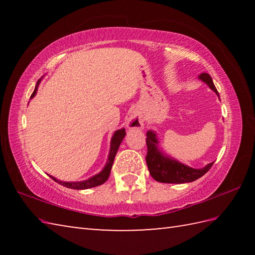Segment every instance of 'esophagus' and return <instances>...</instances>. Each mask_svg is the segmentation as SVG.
<instances>
[{
    "instance_id": "1",
    "label": "esophagus",
    "mask_w": 255,
    "mask_h": 255,
    "mask_svg": "<svg viewBox=\"0 0 255 255\" xmlns=\"http://www.w3.org/2000/svg\"><path fill=\"white\" fill-rule=\"evenodd\" d=\"M144 126V119L139 112H132L127 119V128L129 130H140Z\"/></svg>"
}]
</instances>
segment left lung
I'll return each mask as SVG.
<instances>
[{
	"label": "left lung",
	"mask_w": 255,
	"mask_h": 255,
	"mask_svg": "<svg viewBox=\"0 0 255 255\" xmlns=\"http://www.w3.org/2000/svg\"><path fill=\"white\" fill-rule=\"evenodd\" d=\"M198 79L207 84L219 97V93L217 92V89L215 88L213 79H211L208 73L199 74ZM145 141H147L148 147V153L147 156H145V161H147L148 170L151 176L156 182L183 184L196 181L197 178L206 174L214 164V162H211V163L205 165L202 169H194V167L183 164L182 162L175 160L174 158H171L170 155L163 152L159 147L158 136H156L155 131L153 130H149L147 132Z\"/></svg>",
	"instance_id": "left-lung-1"
}]
</instances>
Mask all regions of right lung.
I'll list each match as a JSON object with an SVG mask.
<instances>
[{"label": "right lung", "mask_w": 255, "mask_h": 255, "mask_svg": "<svg viewBox=\"0 0 255 255\" xmlns=\"http://www.w3.org/2000/svg\"><path fill=\"white\" fill-rule=\"evenodd\" d=\"M41 79L38 80V82L35 86V90H34V92H32L30 99H32V97L36 95L37 90H38V85H39ZM125 136H126V131H125V128L118 129V130L114 132L113 137L111 139L110 153H108V158H107V162H106L105 166L103 167V170L100 173H97V174L88 178V180L80 181V182H63V181L58 180V178H56V177L51 176V175H49V176L52 178L53 181H56L57 183L61 184L62 186H66L68 188H72V189H88V188H92V187H96L99 185H102V184H104L108 180V177H110L111 170H112V166H113V163H114V159H115L119 145H121Z\"/></svg>", "instance_id": "obj_1"}]
</instances>
